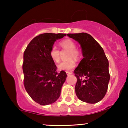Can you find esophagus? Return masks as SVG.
Segmentation results:
<instances>
[{"label": "esophagus", "mask_w": 128, "mask_h": 128, "mask_svg": "<svg viewBox=\"0 0 128 128\" xmlns=\"http://www.w3.org/2000/svg\"><path fill=\"white\" fill-rule=\"evenodd\" d=\"M66 73H67V75H70V74H72V72H66Z\"/></svg>", "instance_id": "obj_1"}]
</instances>
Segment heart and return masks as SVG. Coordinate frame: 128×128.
Instances as JSON below:
<instances>
[{
    "label": "heart",
    "mask_w": 128,
    "mask_h": 128,
    "mask_svg": "<svg viewBox=\"0 0 128 128\" xmlns=\"http://www.w3.org/2000/svg\"><path fill=\"white\" fill-rule=\"evenodd\" d=\"M60 46L64 50H68L67 55L68 60L61 62L58 65V68L60 70H69L72 69L76 65L75 60H78L80 56V53L77 49L76 45L73 41L70 39H66L60 42ZM49 56L54 62L58 63L60 61L61 54L58 49L55 46H53L49 51Z\"/></svg>",
    "instance_id": "1"
}]
</instances>
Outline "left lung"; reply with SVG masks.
<instances>
[{
    "instance_id": "left-lung-1",
    "label": "left lung",
    "mask_w": 128,
    "mask_h": 128,
    "mask_svg": "<svg viewBox=\"0 0 128 128\" xmlns=\"http://www.w3.org/2000/svg\"><path fill=\"white\" fill-rule=\"evenodd\" d=\"M80 45L83 59L74 70L76 94L79 100L96 104L106 94L110 76L109 62L100 45L88 34H67ZM84 77L85 79H82Z\"/></svg>"
}]
</instances>
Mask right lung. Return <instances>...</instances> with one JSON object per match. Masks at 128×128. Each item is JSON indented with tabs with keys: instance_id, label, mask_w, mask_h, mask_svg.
Instances as JSON below:
<instances>
[{
	"instance_id": "right-lung-1",
	"label": "right lung",
	"mask_w": 128,
	"mask_h": 128,
	"mask_svg": "<svg viewBox=\"0 0 128 128\" xmlns=\"http://www.w3.org/2000/svg\"><path fill=\"white\" fill-rule=\"evenodd\" d=\"M66 36L52 33L39 35L29 42L23 54L24 88L30 98L41 105L56 101L66 80V73L62 70L57 72L56 66L49 56L54 42Z\"/></svg>"
}]
</instances>
